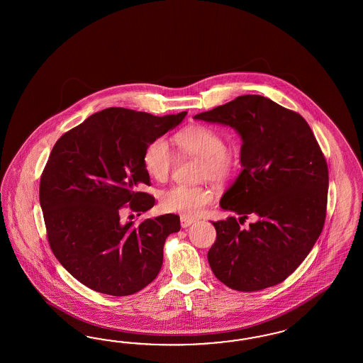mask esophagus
Segmentation results:
<instances>
[{"label":"esophagus","mask_w":363,"mask_h":363,"mask_svg":"<svg viewBox=\"0 0 363 363\" xmlns=\"http://www.w3.org/2000/svg\"><path fill=\"white\" fill-rule=\"evenodd\" d=\"M194 222H196L194 218H190V217H186V216H181V226H182L184 229H186L190 225H193Z\"/></svg>","instance_id":"obj_1"}]
</instances>
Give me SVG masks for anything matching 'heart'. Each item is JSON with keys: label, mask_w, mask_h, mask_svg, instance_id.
Listing matches in <instances>:
<instances>
[{"label": "heart", "mask_w": 363, "mask_h": 363, "mask_svg": "<svg viewBox=\"0 0 363 363\" xmlns=\"http://www.w3.org/2000/svg\"><path fill=\"white\" fill-rule=\"evenodd\" d=\"M179 150L202 160L201 177L213 182H225L240 167V153L235 147L225 146L220 133L205 125H191L176 134ZM176 164L170 143L160 137L149 143L143 153V166L147 174L158 182H165ZM213 201V193L202 186L170 187L161 196L162 209L196 217Z\"/></svg>", "instance_id": "1"}]
</instances>
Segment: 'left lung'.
<instances>
[{
	"instance_id": "8db88e82",
	"label": "left lung",
	"mask_w": 363,
	"mask_h": 363,
	"mask_svg": "<svg viewBox=\"0 0 363 363\" xmlns=\"http://www.w3.org/2000/svg\"><path fill=\"white\" fill-rule=\"evenodd\" d=\"M194 118L230 126L242 140L243 169L220 202L240 218L213 222V273L238 291L281 284L308 257L326 218L329 172L314 134L301 114L255 94ZM249 216L256 220L241 230Z\"/></svg>"
}]
</instances>
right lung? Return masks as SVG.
Returning <instances> with one entry per match:
<instances>
[{"instance_id": "obj_1", "label": "right lung", "mask_w": 363, "mask_h": 363, "mask_svg": "<svg viewBox=\"0 0 363 363\" xmlns=\"http://www.w3.org/2000/svg\"><path fill=\"white\" fill-rule=\"evenodd\" d=\"M187 111L157 117L109 108L66 132L53 146L40 182V203L55 258L89 289L125 297L149 285L164 261L169 234L179 217L165 214L141 223L120 220L154 206L143 166L149 143L174 129ZM128 204V207L124 205Z\"/></svg>"}]
</instances>
